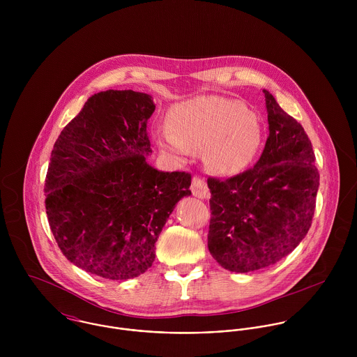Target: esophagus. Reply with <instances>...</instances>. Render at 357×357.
<instances>
[{
    "instance_id": "esophagus-1",
    "label": "esophagus",
    "mask_w": 357,
    "mask_h": 357,
    "mask_svg": "<svg viewBox=\"0 0 357 357\" xmlns=\"http://www.w3.org/2000/svg\"><path fill=\"white\" fill-rule=\"evenodd\" d=\"M191 191L194 194V197L199 198V199H206L208 198V188L204 178L201 177H194L192 178V185H191Z\"/></svg>"
}]
</instances>
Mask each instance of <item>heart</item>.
Returning a JSON list of instances; mask_svg holds the SVG:
<instances>
[{"mask_svg": "<svg viewBox=\"0 0 357 357\" xmlns=\"http://www.w3.org/2000/svg\"><path fill=\"white\" fill-rule=\"evenodd\" d=\"M169 132H155L156 146L176 159L191 150L204 151L207 169L231 177L245 172L262 143L253 112L242 102L220 96H199L174 104L167 114Z\"/></svg>", "mask_w": 357, "mask_h": 357, "instance_id": "1", "label": "heart"}]
</instances>
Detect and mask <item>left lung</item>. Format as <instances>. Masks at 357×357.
<instances>
[{"instance_id":"1","label":"left lung","mask_w":357,"mask_h":357,"mask_svg":"<svg viewBox=\"0 0 357 357\" xmlns=\"http://www.w3.org/2000/svg\"><path fill=\"white\" fill-rule=\"evenodd\" d=\"M269 136L255 167L227 180L208 178L207 248L225 269H265L290 255L310 228L319 172L307 135L268 92Z\"/></svg>"}]
</instances>
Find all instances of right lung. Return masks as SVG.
I'll use <instances>...</instances> for the list:
<instances>
[{
  "label": "right lung",
  "mask_w": 357,
  "mask_h": 357,
  "mask_svg": "<svg viewBox=\"0 0 357 357\" xmlns=\"http://www.w3.org/2000/svg\"><path fill=\"white\" fill-rule=\"evenodd\" d=\"M153 111L147 93H95L52 150L45 180L52 234L70 262L104 279L128 280L151 268L162 228L191 195L190 173L147 162Z\"/></svg>",
  "instance_id": "1"
}]
</instances>
